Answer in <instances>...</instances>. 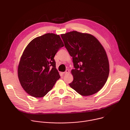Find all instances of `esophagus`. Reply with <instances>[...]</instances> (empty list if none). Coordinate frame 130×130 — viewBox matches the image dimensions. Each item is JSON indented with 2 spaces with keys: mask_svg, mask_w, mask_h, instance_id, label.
Masks as SVG:
<instances>
[{
  "mask_svg": "<svg viewBox=\"0 0 130 130\" xmlns=\"http://www.w3.org/2000/svg\"><path fill=\"white\" fill-rule=\"evenodd\" d=\"M69 70L68 69H66V71L64 72H63V74H64V75H66V74L69 73Z\"/></svg>",
  "mask_w": 130,
  "mask_h": 130,
  "instance_id": "1",
  "label": "esophagus"
}]
</instances>
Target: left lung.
Returning <instances> with one entry per match:
<instances>
[{
  "mask_svg": "<svg viewBox=\"0 0 130 130\" xmlns=\"http://www.w3.org/2000/svg\"><path fill=\"white\" fill-rule=\"evenodd\" d=\"M75 69L69 86L78 94L86 96L99 91L109 75V62L105 50L95 36L73 31L61 35Z\"/></svg>",
  "mask_w": 130,
  "mask_h": 130,
  "instance_id": "8db88e82",
  "label": "left lung"
}]
</instances>
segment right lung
I'll return each mask as SVG.
<instances>
[{
	"instance_id": "right-lung-1",
	"label": "right lung",
	"mask_w": 130,
	"mask_h": 130,
	"mask_svg": "<svg viewBox=\"0 0 130 130\" xmlns=\"http://www.w3.org/2000/svg\"><path fill=\"white\" fill-rule=\"evenodd\" d=\"M63 46L60 35L53 33L37 37L27 45L18 65V77L28 94L44 97L60 78L54 57Z\"/></svg>"
}]
</instances>
